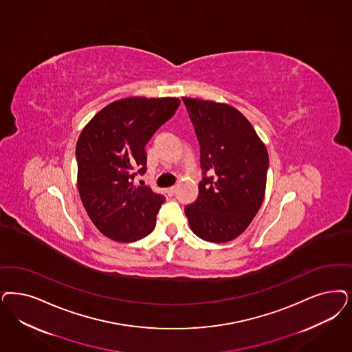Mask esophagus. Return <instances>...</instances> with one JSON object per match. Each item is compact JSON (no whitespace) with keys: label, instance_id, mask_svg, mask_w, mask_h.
Masks as SVG:
<instances>
[{"label":"esophagus","instance_id":"esophagus-1","mask_svg":"<svg viewBox=\"0 0 352 352\" xmlns=\"http://www.w3.org/2000/svg\"><path fill=\"white\" fill-rule=\"evenodd\" d=\"M175 191H177V186H173V187H169L168 190H166V192L169 196H173V195L175 194Z\"/></svg>","mask_w":352,"mask_h":352}]
</instances>
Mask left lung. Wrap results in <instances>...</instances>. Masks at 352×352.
<instances>
[{
	"label": "left lung",
	"mask_w": 352,
	"mask_h": 352,
	"mask_svg": "<svg viewBox=\"0 0 352 352\" xmlns=\"http://www.w3.org/2000/svg\"><path fill=\"white\" fill-rule=\"evenodd\" d=\"M200 144L203 181L184 213L203 241L230 242L248 228L265 196V144L239 110L182 97Z\"/></svg>",
	"instance_id": "obj_1"
}]
</instances>
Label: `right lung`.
Instances as JSON below:
<instances>
[{
    "label": "right lung",
    "instance_id": "obj_1",
    "mask_svg": "<svg viewBox=\"0 0 352 352\" xmlns=\"http://www.w3.org/2000/svg\"><path fill=\"white\" fill-rule=\"evenodd\" d=\"M177 97H127L100 110L76 143L78 190L94 225L111 241L151 234L165 201L148 186H133L146 170V146L178 109Z\"/></svg>",
    "mask_w": 352,
    "mask_h": 352
}]
</instances>
